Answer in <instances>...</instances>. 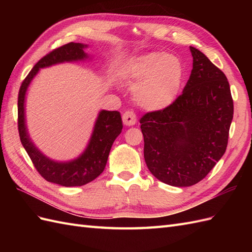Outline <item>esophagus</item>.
<instances>
[{"mask_svg":"<svg viewBox=\"0 0 252 252\" xmlns=\"http://www.w3.org/2000/svg\"><path fill=\"white\" fill-rule=\"evenodd\" d=\"M123 123L127 126H132L136 123V116L133 111L127 110L123 114Z\"/></svg>","mask_w":252,"mask_h":252,"instance_id":"obj_1","label":"esophagus"}]
</instances>
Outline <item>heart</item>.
Here are the masks:
<instances>
[{
	"label": "heart",
	"instance_id": "1",
	"mask_svg": "<svg viewBox=\"0 0 252 252\" xmlns=\"http://www.w3.org/2000/svg\"><path fill=\"white\" fill-rule=\"evenodd\" d=\"M126 72L135 83V102L149 110H162L171 106L180 94L184 75L181 60L161 52L134 58L128 64Z\"/></svg>",
	"mask_w": 252,
	"mask_h": 252
}]
</instances>
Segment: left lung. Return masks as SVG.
<instances>
[{"instance_id":"left-lung-1","label":"left lung","mask_w":252,"mask_h":252,"mask_svg":"<svg viewBox=\"0 0 252 252\" xmlns=\"http://www.w3.org/2000/svg\"><path fill=\"white\" fill-rule=\"evenodd\" d=\"M192 70L183 93L162 110L141 118L149 171L175 187L202 181L225 154L233 100L225 73L192 46Z\"/></svg>"}]
</instances>
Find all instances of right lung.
<instances>
[{
    "instance_id": "add662e5",
    "label": "right lung",
    "mask_w": 252,
    "mask_h": 252,
    "mask_svg": "<svg viewBox=\"0 0 252 252\" xmlns=\"http://www.w3.org/2000/svg\"><path fill=\"white\" fill-rule=\"evenodd\" d=\"M85 46L86 45L71 42L44 56L22 82L18 96V129L22 145L42 178L65 187L83 186L96 179L103 172L112 144L123 128L121 113L119 111H101L85 152L70 163H57L44 157L29 140L24 122V98L30 81L40 68L65 61L68 62L86 58V53L83 50Z\"/></svg>"
}]
</instances>
